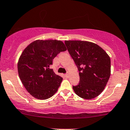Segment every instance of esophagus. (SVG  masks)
Returning <instances> with one entry per match:
<instances>
[{
	"instance_id": "34e87169",
	"label": "esophagus",
	"mask_w": 130,
	"mask_h": 130,
	"mask_svg": "<svg viewBox=\"0 0 130 130\" xmlns=\"http://www.w3.org/2000/svg\"><path fill=\"white\" fill-rule=\"evenodd\" d=\"M64 76L66 77H69V73H66V74H64Z\"/></svg>"
}]
</instances>
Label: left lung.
Instances as JSON below:
<instances>
[{
	"mask_svg": "<svg viewBox=\"0 0 130 130\" xmlns=\"http://www.w3.org/2000/svg\"><path fill=\"white\" fill-rule=\"evenodd\" d=\"M64 43L79 72V84L72 86L74 92L86 100H91L100 95L110 75L109 55L92 42L66 40Z\"/></svg>",
	"mask_w": 130,
	"mask_h": 130,
	"instance_id": "left-lung-1",
	"label": "left lung"
}]
</instances>
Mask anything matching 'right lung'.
Segmentation results:
<instances>
[{
  "label": "right lung",
  "mask_w": 130,
  "mask_h": 130,
  "mask_svg": "<svg viewBox=\"0 0 130 130\" xmlns=\"http://www.w3.org/2000/svg\"><path fill=\"white\" fill-rule=\"evenodd\" d=\"M66 50L63 42L57 40H36L24 50L18 62V74L32 96L46 100L57 91L62 78L50 66L58 54Z\"/></svg>",
  "instance_id": "obj_1"
}]
</instances>
